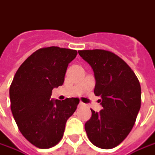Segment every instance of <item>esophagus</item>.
<instances>
[{"label": "esophagus", "instance_id": "obj_1", "mask_svg": "<svg viewBox=\"0 0 155 155\" xmlns=\"http://www.w3.org/2000/svg\"><path fill=\"white\" fill-rule=\"evenodd\" d=\"M84 105H85V104H84L83 102H80L79 104H78V107H84Z\"/></svg>", "mask_w": 155, "mask_h": 155}]
</instances>
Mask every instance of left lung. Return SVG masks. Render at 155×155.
Returning a JSON list of instances; mask_svg holds the SVG:
<instances>
[{"instance_id":"left-lung-1","label":"left lung","mask_w":155,"mask_h":155,"mask_svg":"<svg viewBox=\"0 0 155 155\" xmlns=\"http://www.w3.org/2000/svg\"><path fill=\"white\" fill-rule=\"evenodd\" d=\"M78 54L93 69L94 94L100 96L102 105L100 112L91 110L85 131L96 147L115 148L133 129L140 110L139 81L128 65L110 51L87 50Z\"/></svg>"}]
</instances>
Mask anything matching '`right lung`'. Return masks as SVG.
<instances>
[{"mask_svg":"<svg viewBox=\"0 0 155 155\" xmlns=\"http://www.w3.org/2000/svg\"><path fill=\"white\" fill-rule=\"evenodd\" d=\"M78 51L57 46L34 52L20 66L11 84V110L19 131L39 149L56 145L63 137L67 119L75 112L78 98L51 99L61 86L68 64Z\"/></svg>","mask_w":155,"mask_h":155,"instance_id":"1","label":"right lung"}]
</instances>
